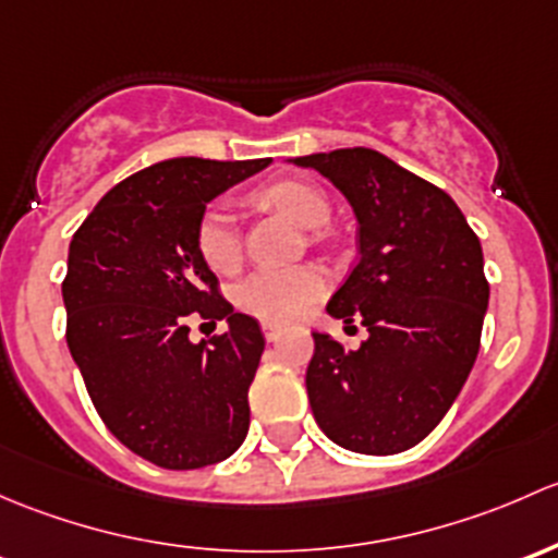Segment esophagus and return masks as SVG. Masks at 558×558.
<instances>
[{"mask_svg":"<svg viewBox=\"0 0 558 558\" xmlns=\"http://www.w3.org/2000/svg\"><path fill=\"white\" fill-rule=\"evenodd\" d=\"M263 336H266L268 343H277L281 338V330L277 325H263Z\"/></svg>","mask_w":558,"mask_h":558,"instance_id":"1","label":"esophagus"}]
</instances>
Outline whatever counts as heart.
<instances>
[{"label":"heart","mask_w":558,"mask_h":558,"mask_svg":"<svg viewBox=\"0 0 558 558\" xmlns=\"http://www.w3.org/2000/svg\"><path fill=\"white\" fill-rule=\"evenodd\" d=\"M263 198L287 211L298 226L317 231L330 220V201L312 182L281 180L263 191ZM195 246L209 268L231 274L241 260V233L231 201H217L201 215L195 228ZM325 290V277L314 266L263 268L246 277L236 290V303L252 317L274 325L295 322L312 308Z\"/></svg>","instance_id":"b5f03b06"}]
</instances>
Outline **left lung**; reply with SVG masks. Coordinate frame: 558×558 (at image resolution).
Segmentation results:
<instances>
[{"label":"left lung","instance_id":"1","mask_svg":"<svg viewBox=\"0 0 558 558\" xmlns=\"http://www.w3.org/2000/svg\"><path fill=\"white\" fill-rule=\"evenodd\" d=\"M330 180L357 217L360 260L327 314L367 338L312 332L308 403L341 449L387 457L427 438L462 392L489 306L481 241L451 195L367 147L290 158Z\"/></svg>","mask_w":558,"mask_h":558}]
</instances>
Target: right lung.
<instances>
[{"mask_svg":"<svg viewBox=\"0 0 558 558\" xmlns=\"http://www.w3.org/2000/svg\"><path fill=\"white\" fill-rule=\"evenodd\" d=\"M268 163L160 160L114 185L69 244V352L109 433L158 468L222 462L250 429L266 338L217 292L195 228L209 201ZM193 318H222L229 330L193 344Z\"/></svg>","mask_w":558,"mask_h":558,"instance_id":"obj_1","label":"right lung"}]
</instances>
